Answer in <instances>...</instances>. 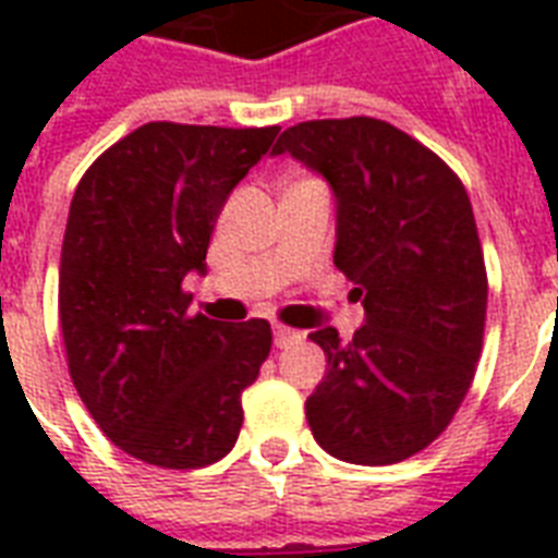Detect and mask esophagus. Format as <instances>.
Wrapping results in <instances>:
<instances>
[{"label":"esophagus","mask_w":558,"mask_h":558,"mask_svg":"<svg viewBox=\"0 0 558 558\" xmlns=\"http://www.w3.org/2000/svg\"><path fill=\"white\" fill-rule=\"evenodd\" d=\"M304 339V332L292 330V327H283V324H275V348H292L298 341Z\"/></svg>","instance_id":"esophagus-1"}]
</instances>
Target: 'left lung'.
Here are the masks:
<instances>
[{
  "label": "left lung",
  "instance_id": "left-lung-1",
  "mask_svg": "<svg viewBox=\"0 0 558 558\" xmlns=\"http://www.w3.org/2000/svg\"><path fill=\"white\" fill-rule=\"evenodd\" d=\"M336 196L332 263L356 283L365 324L310 339L327 373L306 423L327 454L388 466L437 440L475 376L486 322V269L460 179L376 118L304 121L275 144Z\"/></svg>",
  "mask_w": 558,
  "mask_h": 558
}]
</instances>
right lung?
Segmentation results:
<instances>
[{
  "mask_svg": "<svg viewBox=\"0 0 558 558\" xmlns=\"http://www.w3.org/2000/svg\"><path fill=\"white\" fill-rule=\"evenodd\" d=\"M280 126L153 121L112 144L74 191L60 254V330L83 405L118 449L199 469L234 449L269 322L187 315L210 231Z\"/></svg>",
  "mask_w": 558,
  "mask_h": 558,
  "instance_id": "obj_1",
  "label": "right lung"
}]
</instances>
